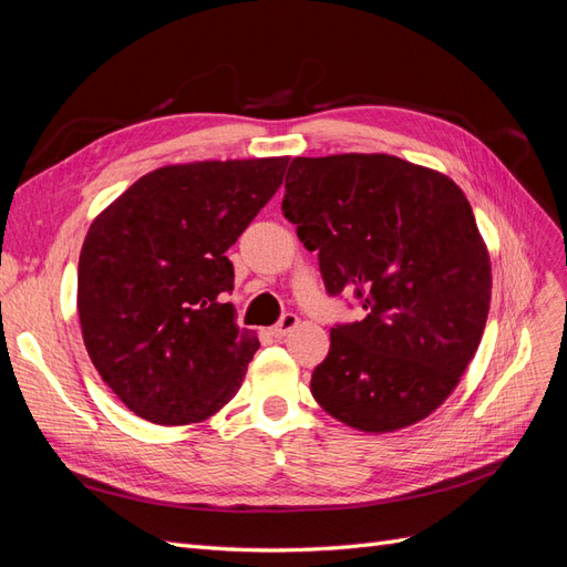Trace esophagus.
Returning a JSON list of instances; mask_svg holds the SVG:
<instances>
[{"label": "esophagus", "instance_id": "34e87169", "mask_svg": "<svg viewBox=\"0 0 567 567\" xmlns=\"http://www.w3.org/2000/svg\"><path fill=\"white\" fill-rule=\"evenodd\" d=\"M296 326H298V317L288 312V315H284V317L279 319V323H277V326H271L269 333H271L274 338H286L290 331L296 329Z\"/></svg>", "mask_w": 567, "mask_h": 567}]
</instances>
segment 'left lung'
Wrapping results in <instances>:
<instances>
[{
    "label": "left lung",
    "mask_w": 567,
    "mask_h": 567,
    "mask_svg": "<svg viewBox=\"0 0 567 567\" xmlns=\"http://www.w3.org/2000/svg\"><path fill=\"white\" fill-rule=\"evenodd\" d=\"M281 210L319 252L329 296L367 317L331 329L312 373L323 411L364 433L431 416L485 331L489 252L468 198L442 173L388 153L293 158Z\"/></svg>",
    "instance_id": "1"
}]
</instances>
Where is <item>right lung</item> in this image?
Returning <instances> with one entry per match:
<instances>
[{"label": "right lung", "mask_w": 567, "mask_h": 567, "mask_svg": "<svg viewBox=\"0 0 567 567\" xmlns=\"http://www.w3.org/2000/svg\"><path fill=\"white\" fill-rule=\"evenodd\" d=\"M288 156L165 165L136 179L84 236L78 315L101 379L158 425L210 419L260 348L234 321L225 255L277 194Z\"/></svg>", "instance_id": "add662e5"}]
</instances>
